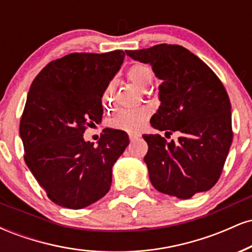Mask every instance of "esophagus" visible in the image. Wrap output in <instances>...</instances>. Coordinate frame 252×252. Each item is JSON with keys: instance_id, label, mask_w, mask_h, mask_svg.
<instances>
[{"instance_id": "esophagus-1", "label": "esophagus", "mask_w": 252, "mask_h": 252, "mask_svg": "<svg viewBox=\"0 0 252 252\" xmlns=\"http://www.w3.org/2000/svg\"><path fill=\"white\" fill-rule=\"evenodd\" d=\"M138 137V135H136V134H129V138H130V141H134V140H136V138Z\"/></svg>"}]
</instances>
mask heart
<instances>
[{"label":"heart","instance_id":"1","mask_svg":"<svg viewBox=\"0 0 252 252\" xmlns=\"http://www.w3.org/2000/svg\"><path fill=\"white\" fill-rule=\"evenodd\" d=\"M128 78L135 84L136 88L140 90H147L153 82V72L146 63H135L128 70ZM112 84H109L102 96V103L104 106H108L111 96ZM149 112L146 109L124 110L121 111L116 117L112 118L111 126L114 128L124 130V131L136 132L138 131L148 120Z\"/></svg>","mask_w":252,"mask_h":252}]
</instances>
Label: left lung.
Returning <instances> with one entry per match:
<instances>
[{
    "label": "left lung",
    "instance_id": "left-lung-1",
    "mask_svg": "<svg viewBox=\"0 0 252 252\" xmlns=\"http://www.w3.org/2000/svg\"><path fill=\"white\" fill-rule=\"evenodd\" d=\"M126 53L149 63L162 80L161 105L150 120L153 128L181 134L176 142L158 134L143 135L150 182L158 192L180 199L211 189L221 174L233 136L231 103L220 79L179 45L160 43Z\"/></svg>",
    "mask_w": 252,
    "mask_h": 252
}]
</instances>
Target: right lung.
<instances>
[{
  "instance_id": "obj_1",
  "label": "right lung",
  "mask_w": 252,
  "mask_h": 252,
  "mask_svg": "<svg viewBox=\"0 0 252 252\" xmlns=\"http://www.w3.org/2000/svg\"><path fill=\"white\" fill-rule=\"evenodd\" d=\"M124 57L121 50L71 53L47 63L32 83L20 121L25 162L59 206L83 209L109 192L128 135L106 130L97 146L83 135L102 121V96Z\"/></svg>"
}]
</instances>
